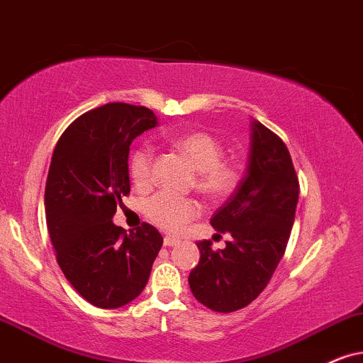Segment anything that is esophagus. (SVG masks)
I'll list each match as a JSON object with an SVG mask.
<instances>
[{
  "label": "esophagus",
  "mask_w": 363,
  "mask_h": 363,
  "mask_svg": "<svg viewBox=\"0 0 363 363\" xmlns=\"http://www.w3.org/2000/svg\"><path fill=\"white\" fill-rule=\"evenodd\" d=\"M176 245H179L177 238H172V236L164 238V246H166V247H172V246H176Z\"/></svg>",
  "instance_id": "obj_1"
}]
</instances>
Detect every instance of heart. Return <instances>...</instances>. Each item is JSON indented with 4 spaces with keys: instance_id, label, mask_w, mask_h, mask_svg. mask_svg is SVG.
I'll list each match as a JSON object with an SVG mask.
<instances>
[{
    "instance_id": "heart-1",
    "label": "heart",
    "mask_w": 363,
    "mask_h": 363,
    "mask_svg": "<svg viewBox=\"0 0 363 363\" xmlns=\"http://www.w3.org/2000/svg\"><path fill=\"white\" fill-rule=\"evenodd\" d=\"M172 147L196 171V189L209 199H223L231 194L238 184V172L224 162V149L214 137L204 132H189L172 139ZM154 150L142 145L132 154L128 172L135 187L147 189L152 184ZM145 218L166 233H177L199 214V204L189 197H176L157 192L144 204Z\"/></svg>"
}]
</instances>
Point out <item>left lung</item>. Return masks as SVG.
<instances>
[{
	"label": "left lung",
	"instance_id": "left-lung-1",
	"mask_svg": "<svg viewBox=\"0 0 363 363\" xmlns=\"http://www.w3.org/2000/svg\"><path fill=\"white\" fill-rule=\"evenodd\" d=\"M298 177L284 142L251 121L247 169L236 191L216 211L211 226L229 233L226 247L199 241V263L189 273L196 300L219 313L245 308L264 290L283 258L295 221Z\"/></svg>",
	"mask_w": 363,
	"mask_h": 363
}]
</instances>
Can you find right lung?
I'll list each match as a JSON object with an SVG mask.
<instances>
[{"label":"right lung","instance_id":"add662e5","mask_svg":"<svg viewBox=\"0 0 363 363\" xmlns=\"http://www.w3.org/2000/svg\"><path fill=\"white\" fill-rule=\"evenodd\" d=\"M155 125L150 108L107 104L73 121L53 150L45 187L50 240L65 278L99 308L135 300L162 246L147 223L125 233L112 221L130 192L132 140Z\"/></svg>","mask_w":363,"mask_h":363}]
</instances>
